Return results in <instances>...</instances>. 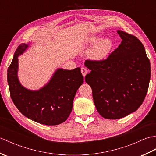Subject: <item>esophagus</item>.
<instances>
[{
    "label": "esophagus",
    "mask_w": 156,
    "mask_h": 156,
    "mask_svg": "<svg viewBox=\"0 0 156 156\" xmlns=\"http://www.w3.org/2000/svg\"><path fill=\"white\" fill-rule=\"evenodd\" d=\"M81 72H82V75H83V76H85L86 75H87V74L88 70L87 69V68H81Z\"/></svg>",
    "instance_id": "34e87169"
}]
</instances>
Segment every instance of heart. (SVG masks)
Segmentation results:
<instances>
[{
    "mask_svg": "<svg viewBox=\"0 0 156 156\" xmlns=\"http://www.w3.org/2000/svg\"><path fill=\"white\" fill-rule=\"evenodd\" d=\"M97 36H92L90 39V43L92 44H95L98 40ZM112 47V43L110 39L105 38L99 41L95 45L94 48L90 51V55L92 59H101L105 58L108 55Z\"/></svg>",
    "mask_w": 156,
    "mask_h": 156,
    "instance_id": "1",
    "label": "heart"
}]
</instances>
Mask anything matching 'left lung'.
I'll return each mask as SVG.
<instances>
[{
    "instance_id": "8db88e82",
    "label": "left lung",
    "mask_w": 156,
    "mask_h": 156,
    "mask_svg": "<svg viewBox=\"0 0 156 156\" xmlns=\"http://www.w3.org/2000/svg\"><path fill=\"white\" fill-rule=\"evenodd\" d=\"M117 33L121 44L107 59L84 63L91 70L85 81L92 88L95 107L107 119H121L137 111L151 77L150 59L140 39L125 31Z\"/></svg>"
}]
</instances>
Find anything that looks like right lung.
<instances>
[{"label":"right lung","mask_w":156,"mask_h":156,"mask_svg":"<svg viewBox=\"0 0 156 156\" xmlns=\"http://www.w3.org/2000/svg\"><path fill=\"white\" fill-rule=\"evenodd\" d=\"M21 44L15 52L7 70L10 94L15 105L26 117L39 123H62L71 113L73 101L84 77L80 68L72 70L58 69L51 80L39 90H30L20 84L17 77L18 56L27 48Z\"/></svg>","instance_id":"right-lung-1"}]
</instances>
